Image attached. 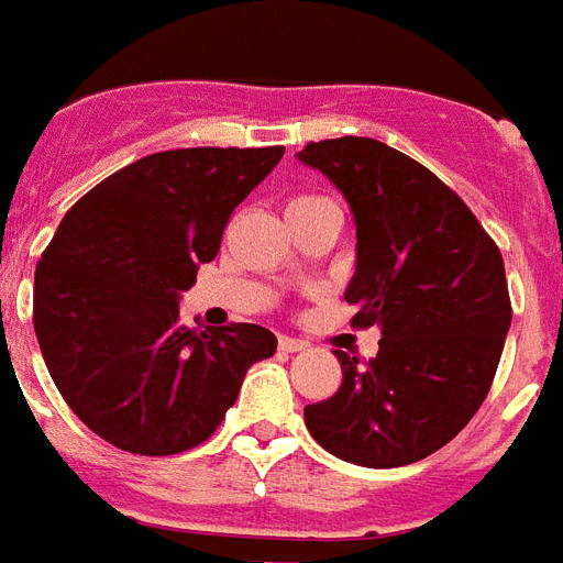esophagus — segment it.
Segmentation results:
<instances>
[{
    "mask_svg": "<svg viewBox=\"0 0 563 563\" xmlns=\"http://www.w3.org/2000/svg\"><path fill=\"white\" fill-rule=\"evenodd\" d=\"M278 351L282 354H299V351H305V342L292 336H278Z\"/></svg>",
    "mask_w": 563,
    "mask_h": 563,
    "instance_id": "obj_1",
    "label": "esophagus"
}]
</instances>
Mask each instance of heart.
<instances>
[{"instance_id":"b5f03b06","label":"heart","mask_w":563,"mask_h":563,"mask_svg":"<svg viewBox=\"0 0 563 563\" xmlns=\"http://www.w3.org/2000/svg\"><path fill=\"white\" fill-rule=\"evenodd\" d=\"M336 207L331 198H324V195H296L287 201V216H305V212H316V209H328Z\"/></svg>"}]
</instances>
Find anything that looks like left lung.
Masks as SVG:
<instances>
[{"mask_svg": "<svg viewBox=\"0 0 563 563\" xmlns=\"http://www.w3.org/2000/svg\"><path fill=\"white\" fill-rule=\"evenodd\" d=\"M296 157L354 212L345 301L354 324L383 333L365 368L336 351L342 385L305 406V426L356 466L417 463L457 438L489 394L512 322L500 250L434 172L385 143L336 137Z\"/></svg>", "mask_w": 563, "mask_h": 563, "instance_id": "left-lung-1", "label": "left lung"}]
</instances>
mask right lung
I'll return each instance as SVG.
<instances>
[{
  "label": "right lung",
  "mask_w": 563,
  "mask_h": 563,
  "mask_svg": "<svg viewBox=\"0 0 563 563\" xmlns=\"http://www.w3.org/2000/svg\"><path fill=\"white\" fill-rule=\"evenodd\" d=\"M285 148H172L114 172L74 203L34 276L48 374L88 429L164 457L203 443L253 362L276 354L262 324L189 331L180 292L221 247L227 218Z\"/></svg>",
  "instance_id": "right-lung-1"
}]
</instances>
